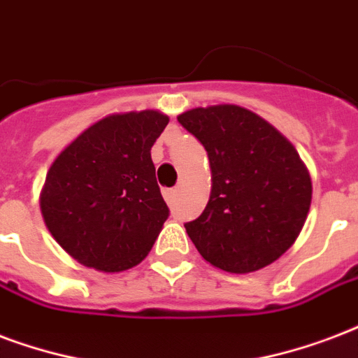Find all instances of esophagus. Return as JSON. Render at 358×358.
I'll use <instances>...</instances> for the list:
<instances>
[{"label":"esophagus","mask_w":358,"mask_h":358,"mask_svg":"<svg viewBox=\"0 0 358 358\" xmlns=\"http://www.w3.org/2000/svg\"><path fill=\"white\" fill-rule=\"evenodd\" d=\"M163 197L167 201L169 204H174L176 203V197H178V191L176 189H165L163 191Z\"/></svg>","instance_id":"34e87169"}]
</instances>
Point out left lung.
<instances>
[{
	"mask_svg": "<svg viewBox=\"0 0 358 358\" xmlns=\"http://www.w3.org/2000/svg\"><path fill=\"white\" fill-rule=\"evenodd\" d=\"M178 122L203 144L212 169L208 204L185 223L199 253L233 274L274 263L293 245L312 203V180L293 144L236 105L193 108Z\"/></svg>",
	"mask_w": 358,
	"mask_h": 358,
	"instance_id": "obj_1",
	"label": "left lung"
}]
</instances>
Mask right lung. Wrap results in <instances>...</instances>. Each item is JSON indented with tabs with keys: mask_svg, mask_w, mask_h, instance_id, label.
Here are the masks:
<instances>
[{
	"mask_svg": "<svg viewBox=\"0 0 358 358\" xmlns=\"http://www.w3.org/2000/svg\"><path fill=\"white\" fill-rule=\"evenodd\" d=\"M167 124L155 110L106 116L52 163L41 212L52 236L84 266L120 272L152 250L171 212L152 161Z\"/></svg>",
	"mask_w": 358,
	"mask_h": 358,
	"instance_id": "1",
	"label": "right lung"
}]
</instances>
